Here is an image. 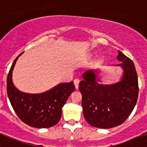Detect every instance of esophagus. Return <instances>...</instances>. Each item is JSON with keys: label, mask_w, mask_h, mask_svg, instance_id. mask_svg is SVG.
<instances>
[{"label": "esophagus", "mask_w": 147, "mask_h": 147, "mask_svg": "<svg viewBox=\"0 0 147 147\" xmlns=\"http://www.w3.org/2000/svg\"><path fill=\"white\" fill-rule=\"evenodd\" d=\"M80 81V80L79 78H75V79L74 80V85H75V88H76V89H78Z\"/></svg>", "instance_id": "34e87169"}]
</instances>
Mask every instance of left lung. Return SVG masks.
<instances>
[{"mask_svg":"<svg viewBox=\"0 0 147 147\" xmlns=\"http://www.w3.org/2000/svg\"><path fill=\"white\" fill-rule=\"evenodd\" d=\"M123 69L121 80L114 85L98 83L97 69L86 71L80 82L83 115L91 126L110 129L123 123L131 113L139 95L138 76L131 59L118 51Z\"/></svg>","mask_w":147,"mask_h":147,"instance_id":"obj_1","label":"left lung"}]
</instances>
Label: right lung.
<instances>
[{
  "label": "right lung",
  "instance_id": "1",
  "mask_svg": "<svg viewBox=\"0 0 147 147\" xmlns=\"http://www.w3.org/2000/svg\"><path fill=\"white\" fill-rule=\"evenodd\" d=\"M23 53V52H22ZM20 54L13 61L7 77V94L18 117L26 124L35 128L55 126L62 116V108L75 90L73 82L60 83L41 94L22 92L14 87L11 75Z\"/></svg>",
  "mask_w": 147,
  "mask_h": 147
}]
</instances>
